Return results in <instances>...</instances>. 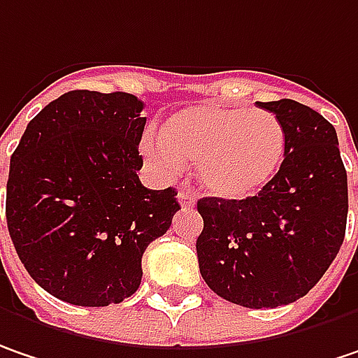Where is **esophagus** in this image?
Segmentation results:
<instances>
[{"label":"esophagus","instance_id":"obj_1","mask_svg":"<svg viewBox=\"0 0 358 358\" xmlns=\"http://www.w3.org/2000/svg\"><path fill=\"white\" fill-rule=\"evenodd\" d=\"M178 202L180 206L184 208V210H190V208H194V204H196V199L190 194V192H178Z\"/></svg>","mask_w":358,"mask_h":358}]
</instances>
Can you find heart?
Segmentation results:
<instances>
[{
	"label": "heart",
	"mask_w": 358,
	"mask_h": 358,
	"mask_svg": "<svg viewBox=\"0 0 358 358\" xmlns=\"http://www.w3.org/2000/svg\"><path fill=\"white\" fill-rule=\"evenodd\" d=\"M287 134L267 109L196 103L168 117L159 134L148 131L141 154L164 176L180 172L184 159L196 164L200 186L224 200L263 192L282 170Z\"/></svg>",
	"instance_id": "b5f03b06"
}]
</instances>
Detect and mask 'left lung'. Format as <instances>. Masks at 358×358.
Wrapping results in <instances>:
<instances>
[{"instance_id":"8db88e82","label":"left lung","mask_w":358,"mask_h":358,"mask_svg":"<svg viewBox=\"0 0 358 358\" xmlns=\"http://www.w3.org/2000/svg\"><path fill=\"white\" fill-rule=\"evenodd\" d=\"M257 105L284 123L282 170L251 199H200L196 255L217 296L245 308H278L318 284L345 241L347 170L336 129L318 111L292 99Z\"/></svg>"}]
</instances>
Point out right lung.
I'll list each match as a JSON object with an SVG mask.
<instances>
[{"mask_svg": "<svg viewBox=\"0 0 358 358\" xmlns=\"http://www.w3.org/2000/svg\"><path fill=\"white\" fill-rule=\"evenodd\" d=\"M143 103L71 91L28 123L11 154L6 219L20 262L54 298L119 304L141 284V255L180 210L176 190L137 170Z\"/></svg>", "mask_w": 358, "mask_h": 358, "instance_id": "obj_1", "label": "right lung"}]
</instances>
